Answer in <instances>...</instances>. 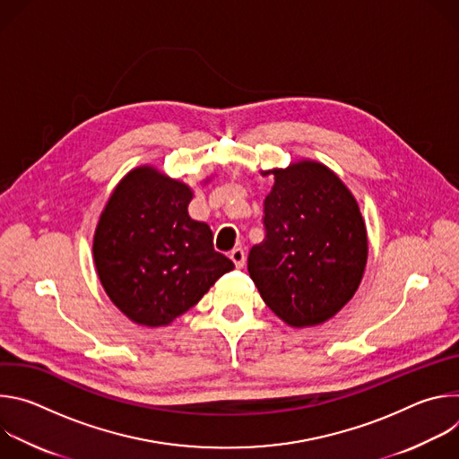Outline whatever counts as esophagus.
Returning a JSON list of instances; mask_svg holds the SVG:
<instances>
[{
	"label": "esophagus",
	"mask_w": 459,
	"mask_h": 459,
	"mask_svg": "<svg viewBox=\"0 0 459 459\" xmlns=\"http://www.w3.org/2000/svg\"><path fill=\"white\" fill-rule=\"evenodd\" d=\"M229 257L232 259V264H234L238 269H241V267L245 265V252H243V248H232L230 254H229Z\"/></svg>",
	"instance_id": "obj_1"
}]
</instances>
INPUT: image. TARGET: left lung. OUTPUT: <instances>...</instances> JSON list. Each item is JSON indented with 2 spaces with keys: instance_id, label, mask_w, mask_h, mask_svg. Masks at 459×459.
<instances>
[{
  "instance_id": "1",
  "label": "left lung",
  "mask_w": 459,
  "mask_h": 459,
  "mask_svg": "<svg viewBox=\"0 0 459 459\" xmlns=\"http://www.w3.org/2000/svg\"><path fill=\"white\" fill-rule=\"evenodd\" d=\"M274 176L265 239L248 254L261 299L294 329L334 317L356 294L368 257L367 227L347 185L329 167L298 160Z\"/></svg>"
}]
</instances>
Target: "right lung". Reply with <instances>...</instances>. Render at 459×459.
<instances>
[{"label": "right lung", "mask_w": 459, "mask_h": 459, "mask_svg": "<svg viewBox=\"0 0 459 459\" xmlns=\"http://www.w3.org/2000/svg\"><path fill=\"white\" fill-rule=\"evenodd\" d=\"M192 195L186 183L142 165L121 178L100 214L96 273L130 321L167 326L234 269L214 250L211 227L188 216Z\"/></svg>", "instance_id": "add662e5"}]
</instances>
